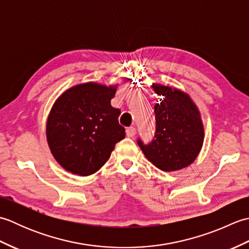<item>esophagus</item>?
<instances>
[{
	"instance_id": "esophagus-1",
	"label": "esophagus",
	"mask_w": 249,
	"mask_h": 249,
	"mask_svg": "<svg viewBox=\"0 0 249 249\" xmlns=\"http://www.w3.org/2000/svg\"><path fill=\"white\" fill-rule=\"evenodd\" d=\"M136 133H137L136 128L133 127V126L126 129V135H127V137H129V138H133V137H135V136H136Z\"/></svg>"
}]
</instances>
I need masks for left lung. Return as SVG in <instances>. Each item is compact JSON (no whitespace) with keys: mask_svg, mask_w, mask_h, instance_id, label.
<instances>
[{"mask_svg":"<svg viewBox=\"0 0 249 249\" xmlns=\"http://www.w3.org/2000/svg\"><path fill=\"white\" fill-rule=\"evenodd\" d=\"M160 96L154 106L156 131L150 144H138L146 160L162 171H178L192 165L204 141V126L197 105L177 88L153 83Z\"/></svg>","mask_w":249,"mask_h":249,"instance_id":"left-lung-1","label":"left lung"}]
</instances>
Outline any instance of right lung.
Returning <instances> with one entry per match:
<instances>
[{
  "instance_id": "1",
  "label": "right lung",
  "mask_w": 249,
  "mask_h": 249,
  "mask_svg": "<svg viewBox=\"0 0 249 249\" xmlns=\"http://www.w3.org/2000/svg\"><path fill=\"white\" fill-rule=\"evenodd\" d=\"M119 84L79 83L56 98L46 124V137L54 160L80 177L97 172L124 139L121 111L111 106Z\"/></svg>"
}]
</instances>
